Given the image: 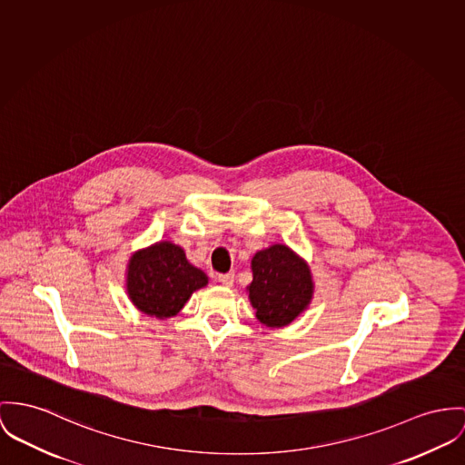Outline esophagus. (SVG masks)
Instances as JSON below:
<instances>
[{"label":"esophagus","mask_w":465,"mask_h":465,"mask_svg":"<svg viewBox=\"0 0 465 465\" xmlns=\"http://www.w3.org/2000/svg\"><path fill=\"white\" fill-rule=\"evenodd\" d=\"M217 282H219L221 285L232 286L233 285V282H235V276H233L232 272H228V274H219V276H217Z\"/></svg>","instance_id":"obj_1"}]
</instances>
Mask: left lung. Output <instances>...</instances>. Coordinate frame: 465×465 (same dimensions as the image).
Returning <instances> with one entry per match:
<instances>
[{
    "label": "left lung",
    "mask_w": 465,
    "mask_h": 465,
    "mask_svg": "<svg viewBox=\"0 0 465 465\" xmlns=\"http://www.w3.org/2000/svg\"><path fill=\"white\" fill-rule=\"evenodd\" d=\"M248 297L265 327H285L308 310L315 283L308 262L286 244H272L251 258Z\"/></svg>",
    "instance_id": "1"
}]
</instances>
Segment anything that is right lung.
Returning a JSON list of instances; mask_svg holds the SVG:
<instances>
[{"instance_id":"obj_1","label":"right lung","mask_w":465,"mask_h":465,"mask_svg":"<svg viewBox=\"0 0 465 465\" xmlns=\"http://www.w3.org/2000/svg\"><path fill=\"white\" fill-rule=\"evenodd\" d=\"M207 283V274L172 241H159L133 252L125 269L129 301L157 321L175 317L191 295Z\"/></svg>"}]
</instances>
